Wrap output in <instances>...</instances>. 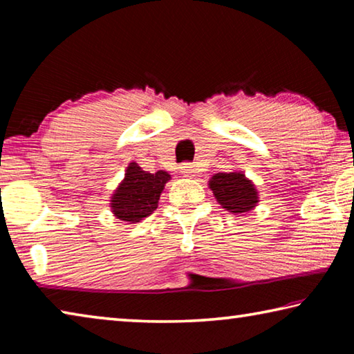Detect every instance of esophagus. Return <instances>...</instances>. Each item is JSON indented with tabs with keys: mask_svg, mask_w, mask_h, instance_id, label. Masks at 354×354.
<instances>
[{
	"mask_svg": "<svg viewBox=\"0 0 354 354\" xmlns=\"http://www.w3.org/2000/svg\"><path fill=\"white\" fill-rule=\"evenodd\" d=\"M181 173L184 176H194V173L196 171H195V167L192 164H184L181 165Z\"/></svg>",
	"mask_w": 354,
	"mask_h": 354,
	"instance_id": "obj_1",
	"label": "esophagus"
}]
</instances>
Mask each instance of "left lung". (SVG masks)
Listing matches in <instances>:
<instances>
[{
  "instance_id": "8db88e82",
  "label": "left lung",
  "mask_w": 354,
  "mask_h": 354,
  "mask_svg": "<svg viewBox=\"0 0 354 354\" xmlns=\"http://www.w3.org/2000/svg\"><path fill=\"white\" fill-rule=\"evenodd\" d=\"M209 189L218 205L234 215L253 211L259 203V192L243 171L215 173L209 179Z\"/></svg>"
}]
</instances>
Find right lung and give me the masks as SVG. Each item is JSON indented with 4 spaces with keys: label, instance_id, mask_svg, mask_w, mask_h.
Instances as JSON below:
<instances>
[{
    "label": "right lung",
    "instance_id": "obj_1",
    "mask_svg": "<svg viewBox=\"0 0 354 354\" xmlns=\"http://www.w3.org/2000/svg\"><path fill=\"white\" fill-rule=\"evenodd\" d=\"M170 179L171 176L164 170L149 173L137 162H129L124 178L111 196L109 206L113 217L131 225L151 215L158 209L160 194Z\"/></svg>",
    "mask_w": 354,
    "mask_h": 354
}]
</instances>
